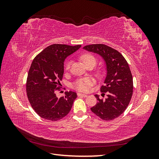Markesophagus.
<instances>
[{
	"label": "esophagus",
	"instance_id": "esophagus-1",
	"mask_svg": "<svg viewBox=\"0 0 159 159\" xmlns=\"http://www.w3.org/2000/svg\"><path fill=\"white\" fill-rule=\"evenodd\" d=\"M78 95L79 97H84V98H86L87 97V95L86 94H84V93H78Z\"/></svg>",
	"mask_w": 159,
	"mask_h": 159
}]
</instances>
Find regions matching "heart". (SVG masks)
Returning a JSON list of instances; mask_svg holds the SVG:
<instances>
[{"mask_svg":"<svg viewBox=\"0 0 159 159\" xmlns=\"http://www.w3.org/2000/svg\"><path fill=\"white\" fill-rule=\"evenodd\" d=\"M81 59L82 60L84 63L85 64L88 63L89 61H94L96 62L95 57L91 55V54H85L81 56ZM71 61H68L66 62V69L68 70L70 67ZM93 84V81L89 78H85L80 80L76 81L74 85V88L77 90H79L81 91H88L89 90V88Z\"/></svg>","mask_w":159,"mask_h":159,"instance_id":"b5f03b06","label":"heart"}]
</instances>
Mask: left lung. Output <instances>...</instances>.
Instances as JSON below:
<instances>
[{"instance_id":"1","label":"left lung","mask_w":159,"mask_h":159,"mask_svg":"<svg viewBox=\"0 0 159 159\" xmlns=\"http://www.w3.org/2000/svg\"><path fill=\"white\" fill-rule=\"evenodd\" d=\"M83 48L99 55L105 62L106 75L101 91L107 92V97L103 100L95 95L98 102L91 110L102 119L111 121L125 111L132 97L133 82L129 64L121 53L105 44L88 45Z\"/></svg>"}]
</instances>
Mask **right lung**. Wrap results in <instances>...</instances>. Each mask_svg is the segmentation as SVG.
I'll return each instance as SVG.
<instances>
[{
  "label": "right lung",
  "mask_w": 159,
  "mask_h": 159,
  "mask_svg": "<svg viewBox=\"0 0 159 159\" xmlns=\"http://www.w3.org/2000/svg\"><path fill=\"white\" fill-rule=\"evenodd\" d=\"M81 46L52 44L33 60L28 74L26 92L31 106L42 118L56 121L70 111L76 93L66 91L65 96L58 98L56 91L63 77L64 60Z\"/></svg>",
  "instance_id": "1"
}]
</instances>
